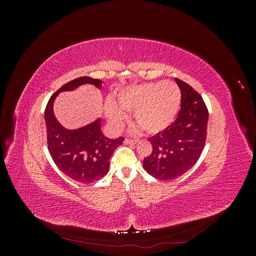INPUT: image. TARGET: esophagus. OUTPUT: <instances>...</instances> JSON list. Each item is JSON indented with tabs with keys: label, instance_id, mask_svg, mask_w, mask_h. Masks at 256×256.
<instances>
[{
	"label": "esophagus",
	"instance_id": "34e87169",
	"mask_svg": "<svg viewBox=\"0 0 256 256\" xmlns=\"http://www.w3.org/2000/svg\"><path fill=\"white\" fill-rule=\"evenodd\" d=\"M138 143V140H130V138H125L124 144L125 145H134Z\"/></svg>",
	"mask_w": 256,
	"mask_h": 256
}]
</instances>
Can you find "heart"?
Returning a JSON list of instances; mask_svg holds the SVG:
<instances>
[{
    "label": "heart",
    "mask_w": 256,
    "mask_h": 256,
    "mask_svg": "<svg viewBox=\"0 0 256 256\" xmlns=\"http://www.w3.org/2000/svg\"><path fill=\"white\" fill-rule=\"evenodd\" d=\"M182 90L173 81H159L132 85L118 95V104L108 102L106 114L115 129H120L127 120L126 113L134 118L146 132L154 134L166 130L174 122L180 112Z\"/></svg>",
    "instance_id": "heart-1"
}]
</instances>
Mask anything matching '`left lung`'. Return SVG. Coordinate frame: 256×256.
I'll return each mask as SVG.
<instances>
[{
    "mask_svg": "<svg viewBox=\"0 0 256 256\" xmlns=\"http://www.w3.org/2000/svg\"><path fill=\"white\" fill-rule=\"evenodd\" d=\"M182 90V109L164 131L148 138L152 152L143 160L145 171L160 180H172L196 164L207 134L208 111L189 84L175 79Z\"/></svg>",
    "mask_w": 256,
    "mask_h": 256,
    "instance_id": "left-lung-1",
    "label": "left lung"
}]
</instances>
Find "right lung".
I'll return each mask as SVG.
<instances>
[{
  "instance_id": "add662e5",
  "label": "right lung",
  "mask_w": 256,
  "mask_h": 256,
  "mask_svg": "<svg viewBox=\"0 0 256 256\" xmlns=\"http://www.w3.org/2000/svg\"><path fill=\"white\" fill-rule=\"evenodd\" d=\"M92 84L102 90V81L80 76L64 84L51 96L44 110L48 150L56 166L72 180L81 184L94 182L109 172L114 150L122 145L124 138H106L102 131V118L78 129H67L56 120L53 104L62 92H72L81 85Z\"/></svg>"
}]
</instances>
